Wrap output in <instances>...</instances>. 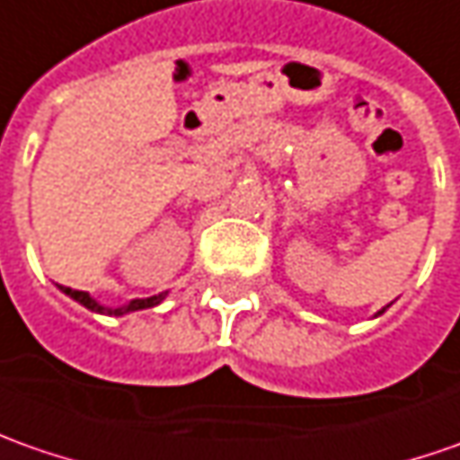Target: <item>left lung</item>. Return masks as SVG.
Returning <instances> with one entry per match:
<instances>
[{
    "label": "left lung",
    "mask_w": 460,
    "mask_h": 460,
    "mask_svg": "<svg viewBox=\"0 0 460 460\" xmlns=\"http://www.w3.org/2000/svg\"><path fill=\"white\" fill-rule=\"evenodd\" d=\"M387 308H389V305H387ZM382 313H385V308H382V310H379V313H376V315H382Z\"/></svg>",
    "instance_id": "8db88e82"
}]
</instances>
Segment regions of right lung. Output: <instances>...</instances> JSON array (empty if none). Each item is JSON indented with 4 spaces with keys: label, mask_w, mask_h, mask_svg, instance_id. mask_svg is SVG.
Returning <instances> with one entry per match:
<instances>
[{
    "label": "right lung",
    "mask_w": 460,
    "mask_h": 460,
    "mask_svg": "<svg viewBox=\"0 0 460 460\" xmlns=\"http://www.w3.org/2000/svg\"><path fill=\"white\" fill-rule=\"evenodd\" d=\"M66 295H71L73 300H78L84 308L93 310V313H106V315H124V313H132V310H145V308H155L157 303H163V295H152V297H139V300H129L127 305H121V308H106L102 303H96L93 297L84 290H73V288H60Z\"/></svg>",
    "instance_id": "1"
}]
</instances>
